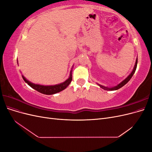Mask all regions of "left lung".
<instances>
[{"label":"left lung","instance_id":"obj_1","mask_svg":"<svg viewBox=\"0 0 152 152\" xmlns=\"http://www.w3.org/2000/svg\"><path fill=\"white\" fill-rule=\"evenodd\" d=\"M137 58L136 59V63H135V65H134V69H133V70H132V72H131V74H130L129 75L125 80H124L121 82V83H120L118 85H117V86L112 87V88H108V87H104V86H101V85H99V86L101 87H102V88L104 89V90H107V91H114V90H117V89H118L121 88V87H122V86H124V85L126 84L127 83V82L130 80V79H131V77H132V75H134V72H135V71H136V68H137Z\"/></svg>","mask_w":152,"mask_h":152}]
</instances>
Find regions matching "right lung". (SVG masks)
Wrapping results in <instances>:
<instances>
[{"label":"right lung","instance_id":"1","mask_svg":"<svg viewBox=\"0 0 152 152\" xmlns=\"http://www.w3.org/2000/svg\"><path fill=\"white\" fill-rule=\"evenodd\" d=\"M23 77V79L31 87L35 89L36 91H37L38 92L40 93H42L44 94H56L57 93H59L65 89H66V87L69 86V84H70V82L72 80V71L70 72V77L68 79L65 81L63 83L60 84H58V85H55V86H42V85H39V84H35L31 83V82H29L28 80H27L25 78Z\"/></svg>","mask_w":152,"mask_h":152}]
</instances>
